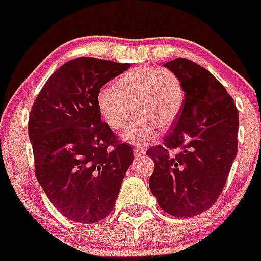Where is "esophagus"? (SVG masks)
I'll list each match as a JSON object with an SVG mask.
<instances>
[{
    "mask_svg": "<svg viewBox=\"0 0 261 261\" xmlns=\"http://www.w3.org/2000/svg\"><path fill=\"white\" fill-rule=\"evenodd\" d=\"M133 153H135V157H141V155L145 154V150L140 146H136V148H133Z\"/></svg>",
    "mask_w": 261,
    "mask_h": 261,
    "instance_id": "obj_1",
    "label": "esophagus"
}]
</instances>
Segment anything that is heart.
Masks as SVG:
<instances>
[{
    "label": "heart",
    "mask_w": 261,
    "mask_h": 261,
    "mask_svg": "<svg viewBox=\"0 0 261 261\" xmlns=\"http://www.w3.org/2000/svg\"><path fill=\"white\" fill-rule=\"evenodd\" d=\"M186 100L184 82L170 68L140 66L116 79L113 90L97 93V109L113 130L126 126L122 137L133 144L152 141L160 129H168L178 120Z\"/></svg>",
    "instance_id": "1"
}]
</instances>
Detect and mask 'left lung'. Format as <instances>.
Instances as JSON below:
<instances>
[{
    "label": "left lung",
    "mask_w": 261,
    "mask_h": 261,
    "mask_svg": "<svg viewBox=\"0 0 261 261\" xmlns=\"http://www.w3.org/2000/svg\"><path fill=\"white\" fill-rule=\"evenodd\" d=\"M164 66L182 79L186 100L161 145L146 152L154 162L149 188L165 213L195 217L217 202L226 185L238 152L239 112L202 66L185 58Z\"/></svg>",
    "instance_id": "obj_1"
}]
</instances>
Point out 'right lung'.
Segmentation results:
<instances>
[{
    "label": "right lung",
    "instance_id": "add662e5",
    "mask_svg": "<svg viewBox=\"0 0 261 261\" xmlns=\"http://www.w3.org/2000/svg\"><path fill=\"white\" fill-rule=\"evenodd\" d=\"M130 64L80 57L42 87L29 116L35 177L62 215L96 223L112 213L132 146L101 121L97 93Z\"/></svg>",
    "mask_w": 261,
    "mask_h": 261
}]
</instances>
